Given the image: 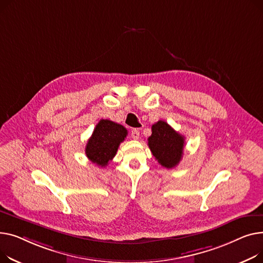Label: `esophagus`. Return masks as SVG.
Returning a JSON list of instances; mask_svg holds the SVG:
<instances>
[{"mask_svg":"<svg viewBox=\"0 0 263 263\" xmlns=\"http://www.w3.org/2000/svg\"><path fill=\"white\" fill-rule=\"evenodd\" d=\"M130 136H132V138L134 139V140H138L139 136H140V133H139V129L133 128L132 132H130Z\"/></svg>","mask_w":263,"mask_h":263,"instance_id":"obj_1","label":"esophagus"}]
</instances>
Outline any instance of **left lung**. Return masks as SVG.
<instances>
[{
    "label": "left lung",
    "instance_id": "8db88e82",
    "mask_svg": "<svg viewBox=\"0 0 263 263\" xmlns=\"http://www.w3.org/2000/svg\"><path fill=\"white\" fill-rule=\"evenodd\" d=\"M153 156L164 167H175L182 158L184 137L175 132L164 121H158L152 126L147 139Z\"/></svg>",
    "mask_w": 263,
    "mask_h": 263
}]
</instances>
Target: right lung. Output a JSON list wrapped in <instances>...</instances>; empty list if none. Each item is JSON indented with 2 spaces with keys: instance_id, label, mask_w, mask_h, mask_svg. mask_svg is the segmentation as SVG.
<instances>
[{
  "instance_id": "right-lung-1",
  "label": "right lung",
  "mask_w": 263,
  "mask_h": 263,
  "mask_svg": "<svg viewBox=\"0 0 263 263\" xmlns=\"http://www.w3.org/2000/svg\"><path fill=\"white\" fill-rule=\"evenodd\" d=\"M127 129L110 120L102 119L86 145L88 159L99 166H106L116 156L121 142L125 140Z\"/></svg>"
}]
</instances>
